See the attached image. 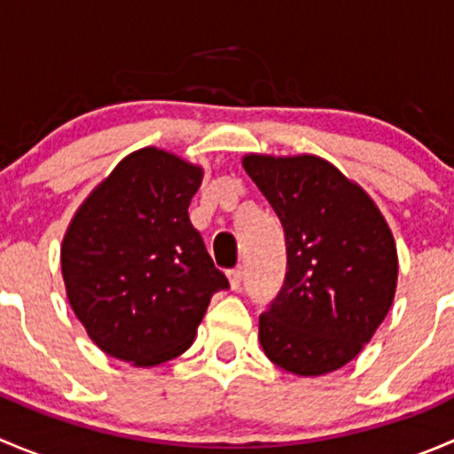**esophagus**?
<instances>
[{
	"mask_svg": "<svg viewBox=\"0 0 454 454\" xmlns=\"http://www.w3.org/2000/svg\"><path fill=\"white\" fill-rule=\"evenodd\" d=\"M241 281H244V270L235 268L228 272V283H231V290H239Z\"/></svg>",
	"mask_w": 454,
	"mask_h": 454,
	"instance_id": "esophagus-1",
	"label": "esophagus"
}]
</instances>
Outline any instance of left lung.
I'll list each match as a JSON object with an SVG mask.
<instances>
[{
    "label": "left lung",
    "instance_id": "obj_1",
    "mask_svg": "<svg viewBox=\"0 0 454 454\" xmlns=\"http://www.w3.org/2000/svg\"><path fill=\"white\" fill-rule=\"evenodd\" d=\"M241 164L286 232V281L259 316L261 347L301 378L338 371L395 299L391 228L367 191L318 155L248 153Z\"/></svg>",
    "mask_w": 454,
    "mask_h": 454
}]
</instances>
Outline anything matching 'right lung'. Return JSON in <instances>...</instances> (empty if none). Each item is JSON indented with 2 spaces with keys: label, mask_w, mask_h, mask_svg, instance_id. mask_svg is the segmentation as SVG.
<instances>
[{
  "label": "right lung",
  "mask_w": 454,
  "mask_h": 454,
  "mask_svg": "<svg viewBox=\"0 0 454 454\" xmlns=\"http://www.w3.org/2000/svg\"><path fill=\"white\" fill-rule=\"evenodd\" d=\"M204 168L134 151L87 195L61 244L66 294L107 356L155 367L184 354L210 296L226 290L189 219Z\"/></svg>",
  "instance_id": "1"
}]
</instances>
